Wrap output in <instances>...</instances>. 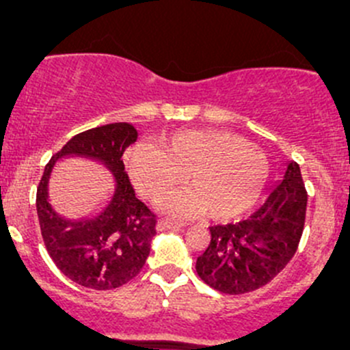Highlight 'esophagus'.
Segmentation results:
<instances>
[{
    "label": "esophagus",
    "mask_w": 350,
    "mask_h": 350,
    "mask_svg": "<svg viewBox=\"0 0 350 350\" xmlns=\"http://www.w3.org/2000/svg\"><path fill=\"white\" fill-rule=\"evenodd\" d=\"M185 226L183 223H178V221H172V219H161L160 223L157 224L158 231H165V230H175V228H182Z\"/></svg>",
    "instance_id": "obj_1"
}]
</instances>
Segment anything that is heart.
Returning <instances> with one entry per match:
<instances>
[{
  "mask_svg": "<svg viewBox=\"0 0 350 350\" xmlns=\"http://www.w3.org/2000/svg\"><path fill=\"white\" fill-rule=\"evenodd\" d=\"M124 168L137 193L157 199L187 182L192 189L168 193L158 206L168 214H209L228 221L252 209L269 174L265 154L240 136L223 131H180L158 148L134 146L124 154Z\"/></svg>",
  "mask_w": 350,
  "mask_h": 350,
  "instance_id": "heart-1",
  "label": "heart"
}]
</instances>
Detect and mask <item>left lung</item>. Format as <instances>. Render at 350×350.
I'll list each match as a JSON object with an SVG mask.
<instances>
[{"mask_svg":"<svg viewBox=\"0 0 350 350\" xmlns=\"http://www.w3.org/2000/svg\"><path fill=\"white\" fill-rule=\"evenodd\" d=\"M308 193L299 165L284 175L248 219L211 226V241L197 257L199 278L216 291L243 294L271 282L296 254L306 216Z\"/></svg>","mask_w":350,"mask_h":350,"instance_id":"obj_1","label":"left lung"}]
</instances>
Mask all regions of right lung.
Masks as SVG:
<instances>
[{"mask_svg": "<svg viewBox=\"0 0 350 350\" xmlns=\"http://www.w3.org/2000/svg\"><path fill=\"white\" fill-rule=\"evenodd\" d=\"M137 139L127 122L107 124L76 134L46 165L37 189V216L47 254L76 284L96 291L116 289L136 278L157 234V216L134 193L122 154ZM62 157H86L102 163L116 180V189L102 210L69 220L49 202V180Z\"/></svg>", "mask_w": 350, "mask_h": 350, "instance_id": "add662e5", "label": "right lung"}]
</instances>
